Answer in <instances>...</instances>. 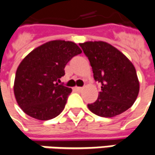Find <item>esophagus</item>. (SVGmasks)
I'll list each match as a JSON object with an SVG mask.
<instances>
[{
    "label": "esophagus",
    "mask_w": 155,
    "mask_h": 155,
    "mask_svg": "<svg viewBox=\"0 0 155 155\" xmlns=\"http://www.w3.org/2000/svg\"><path fill=\"white\" fill-rule=\"evenodd\" d=\"M82 89H83L82 87H78V86H76V87H75V90H76V91H82Z\"/></svg>",
    "instance_id": "34e87169"
}]
</instances>
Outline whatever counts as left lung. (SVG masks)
I'll list each match as a JSON object with an SVG mask.
<instances>
[{
	"label": "left lung",
	"instance_id": "left-lung-1",
	"mask_svg": "<svg viewBox=\"0 0 155 155\" xmlns=\"http://www.w3.org/2000/svg\"><path fill=\"white\" fill-rule=\"evenodd\" d=\"M90 61L93 77L101 83V91L87 107L101 117H114L130 108L139 92L135 67L126 56L104 41L80 43Z\"/></svg>",
	"mask_w": 155,
	"mask_h": 155
}]
</instances>
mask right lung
<instances>
[{
	"label": "right lung",
	"instance_id": "add662e5",
	"mask_svg": "<svg viewBox=\"0 0 155 155\" xmlns=\"http://www.w3.org/2000/svg\"><path fill=\"white\" fill-rule=\"evenodd\" d=\"M82 51L72 41H51L25 57L16 71L13 91L21 109L30 117L48 120L63 110L72 89L58 85L64 68Z\"/></svg>",
	"mask_w": 155,
	"mask_h": 155
}]
</instances>
